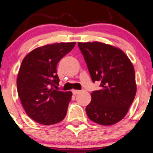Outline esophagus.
Wrapping results in <instances>:
<instances>
[{
    "instance_id": "esophagus-1",
    "label": "esophagus",
    "mask_w": 153,
    "mask_h": 153,
    "mask_svg": "<svg viewBox=\"0 0 153 153\" xmlns=\"http://www.w3.org/2000/svg\"><path fill=\"white\" fill-rule=\"evenodd\" d=\"M73 94H74V95H76V94H79V92H80V91H79V90H73Z\"/></svg>"
}]
</instances>
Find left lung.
<instances>
[{
	"label": "left lung",
	"mask_w": 153,
	"mask_h": 153,
	"mask_svg": "<svg viewBox=\"0 0 153 153\" xmlns=\"http://www.w3.org/2000/svg\"><path fill=\"white\" fill-rule=\"evenodd\" d=\"M93 82H100V90L91 92L85 108L91 121L110 126L127 114L137 87L134 69L126 54L118 48L100 42L78 43Z\"/></svg>",
	"instance_id": "obj_1"
}]
</instances>
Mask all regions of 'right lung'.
<instances>
[{
	"mask_svg": "<svg viewBox=\"0 0 153 153\" xmlns=\"http://www.w3.org/2000/svg\"><path fill=\"white\" fill-rule=\"evenodd\" d=\"M76 43H60L40 46L28 53L22 62L17 78V91L30 118L45 126L65 119L71 91L58 90L59 61L71 52Z\"/></svg>",
	"mask_w": 153,
	"mask_h": 153,
	"instance_id": "right-lung-1",
	"label": "right lung"
}]
</instances>
